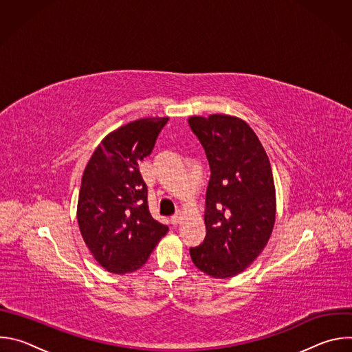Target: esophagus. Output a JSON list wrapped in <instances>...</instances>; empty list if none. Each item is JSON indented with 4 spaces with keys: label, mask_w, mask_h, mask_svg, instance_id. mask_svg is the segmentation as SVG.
Here are the masks:
<instances>
[{
    "label": "esophagus",
    "mask_w": 352,
    "mask_h": 352,
    "mask_svg": "<svg viewBox=\"0 0 352 352\" xmlns=\"http://www.w3.org/2000/svg\"><path fill=\"white\" fill-rule=\"evenodd\" d=\"M181 220H182V214L178 212V213H175L174 216H171V224H174V226H177L178 223H181Z\"/></svg>",
    "instance_id": "34e87169"
}]
</instances>
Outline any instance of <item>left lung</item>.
<instances>
[{"label": "left lung", "mask_w": 352, "mask_h": 352, "mask_svg": "<svg viewBox=\"0 0 352 352\" xmlns=\"http://www.w3.org/2000/svg\"><path fill=\"white\" fill-rule=\"evenodd\" d=\"M210 167L206 236L190 248L193 265L214 278L243 272L265 249L276 221V189L265 148L245 121L223 114L190 117Z\"/></svg>", "instance_id": "left-lung-1"}]
</instances>
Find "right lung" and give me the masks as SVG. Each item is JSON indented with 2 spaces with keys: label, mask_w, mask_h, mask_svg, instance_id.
Here are the masks:
<instances>
[{
  "label": "right lung",
  "mask_w": 352,
  "mask_h": 352,
  "mask_svg": "<svg viewBox=\"0 0 352 352\" xmlns=\"http://www.w3.org/2000/svg\"><path fill=\"white\" fill-rule=\"evenodd\" d=\"M168 118H142L109 133L82 177L78 223L85 243L106 270L140 269L168 231L148 212L138 163L152 153Z\"/></svg>",
  "instance_id": "obj_1"
}]
</instances>
